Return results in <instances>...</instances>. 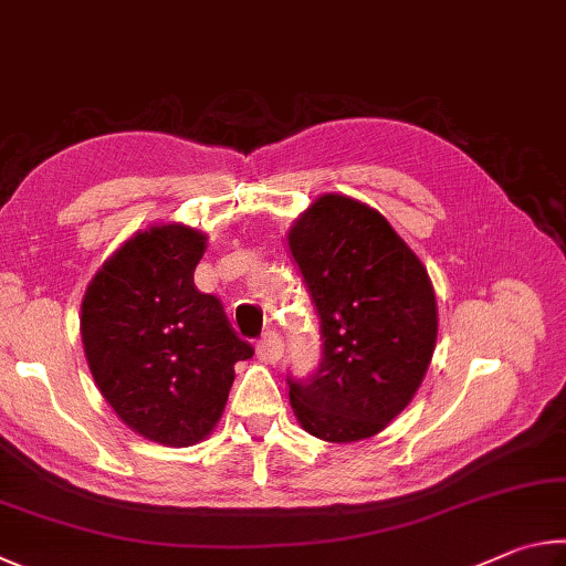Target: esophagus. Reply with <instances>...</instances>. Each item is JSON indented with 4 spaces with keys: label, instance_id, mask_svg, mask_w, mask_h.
Segmentation results:
<instances>
[{
    "label": "esophagus",
    "instance_id": "34e87169",
    "mask_svg": "<svg viewBox=\"0 0 566 566\" xmlns=\"http://www.w3.org/2000/svg\"><path fill=\"white\" fill-rule=\"evenodd\" d=\"M255 353H258V358H261L263 363H277V360H281V355H283L281 333H277V331H265L263 338L258 340V345H255Z\"/></svg>",
    "mask_w": 566,
    "mask_h": 566
}]
</instances>
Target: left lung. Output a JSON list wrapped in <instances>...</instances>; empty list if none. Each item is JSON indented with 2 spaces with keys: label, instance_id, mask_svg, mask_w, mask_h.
<instances>
[{
  "label": "left lung",
  "instance_id": "obj_1",
  "mask_svg": "<svg viewBox=\"0 0 566 566\" xmlns=\"http://www.w3.org/2000/svg\"><path fill=\"white\" fill-rule=\"evenodd\" d=\"M321 318V363L289 375L303 430L328 442L378 434L408 408L438 338V303L392 226L360 201L325 193L289 233Z\"/></svg>",
  "mask_w": 566,
  "mask_h": 566
}]
</instances>
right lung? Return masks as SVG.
I'll use <instances>...</instances> for the list:
<instances>
[{
  "instance_id": "right-lung-1",
  "label": "right lung",
  "mask_w": 566,
  "mask_h": 566,
  "mask_svg": "<svg viewBox=\"0 0 566 566\" xmlns=\"http://www.w3.org/2000/svg\"><path fill=\"white\" fill-rule=\"evenodd\" d=\"M206 235L156 226L126 241L88 283L82 340L98 390L128 428L184 448L213 430L233 365L253 355L193 271Z\"/></svg>"
}]
</instances>
